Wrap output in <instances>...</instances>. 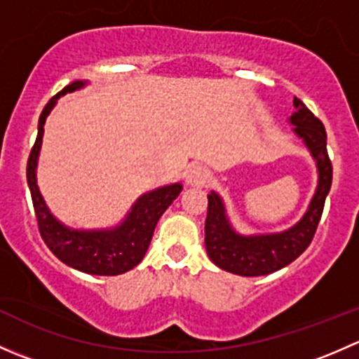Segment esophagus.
Instances as JSON below:
<instances>
[{
    "mask_svg": "<svg viewBox=\"0 0 359 359\" xmlns=\"http://www.w3.org/2000/svg\"><path fill=\"white\" fill-rule=\"evenodd\" d=\"M208 179V170L203 165H191L186 170V182L189 186H203Z\"/></svg>",
    "mask_w": 359,
    "mask_h": 359,
    "instance_id": "34e87169",
    "label": "esophagus"
}]
</instances>
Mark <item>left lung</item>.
<instances>
[{
    "mask_svg": "<svg viewBox=\"0 0 359 359\" xmlns=\"http://www.w3.org/2000/svg\"><path fill=\"white\" fill-rule=\"evenodd\" d=\"M295 112L290 116L293 132L316 161L318 186L309 208L290 229L271 234L245 236L234 231L226 213L222 198L212 191L208 194V212L205 220V247L210 260L220 269L240 276H264L293 262L313 241L323 213L325 200L332 186V161L327 151V132L316 116L302 100L293 99Z\"/></svg>",
    "mask_w": 359,
    "mask_h": 359,
    "instance_id": "left-lung-1",
    "label": "left lung"
}]
</instances>
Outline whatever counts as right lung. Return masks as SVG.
<instances>
[{
    "label": "right lung",
    "mask_w": 359,
    "mask_h": 359,
    "mask_svg": "<svg viewBox=\"0 0 359 359\" xmlns=\"http://www.w3.org/2000/svg\"><path fill=\"white\" fill-rule=\"evenodd\" d=\"M86 83H88L86 79L85 81H72L71 85L62 88V92L52 97L43 109L38 123V137H36V142L27 159V184L32 205H34L39 234L46 247L52 250L53 255L67 264L69 267L81 271V273L97 274V276H116V274H123L133 269L144 259L151 240H153L154 227H156L159 217L179 196L182 186L170 184V186L158 187V189L142 194L133 203L125 220L111 229H71L52 215L39 193L38 182H36V166H38L43 132H45L43 126H45L46 116L55 107L59 97L83 88Z\"/></svg>",
    "instance_id": "right-lung-1"
}]
</instances>
